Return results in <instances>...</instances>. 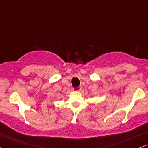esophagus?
Wrapping results in <instances>:
<instances>
[{
    "instance_id": "34e87169",
    "label": "esophagus",
    "mask_w": 148,
    "mask_h": 148,
    "mask_svg": "<svg viewBox=\"0 0 148 148\" xmlns=\"http://www.w3.org/2000/svg\"><path fill=\"white\" fill-rule=\"evenodd\" d=\"M81 88H82V87H81V86H79V87H77V88H73V90H74V91H80L81 90Z\"/></svg>"
}]
</instances>
